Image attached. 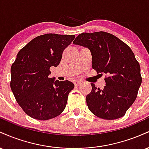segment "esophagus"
<instances>
[{
  "label": "esophagus",
  "instance_id": "esophagus-1",
  "mask_svg": "<svg viewBox=\"0 0 149 149\" xmlns=\"http://www.w3.org/2000/svg\"><path fill=\"white\" fill-rule=\"evenodd\" d=\"M80 83H81V82L80 81H79V80H76V81L74 82V85H75V86H78V85H79Z\"/></svg>",
  "mask_w": 149,
  "mask_h": 149
}]
</instances>
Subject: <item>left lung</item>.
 <instances>
[{
	"label": "left lung",
	"mask_w": 149,
	"mask_h": 149,
	"mask_svg": "<svg viewBox=\"0 0 149 149\" xmlns=\"http://www.w3.org/2000/svg\"><path fill=\"white\" fill-rule=\"evenodd\" d=\"M73 44L90 49L92 68L107 76L103 90L91 83L92 91L86 96L89 110L102 119L123 117L136 100L142 80L132 50L115 36L104 31L80 33Z\"/></svg>",
	"instance_id": "1"
}]
</instances>
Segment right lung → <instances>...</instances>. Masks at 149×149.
Instances as JSON below:
<instances>
[{
    "instance_id": "right-lung-1",
    "label": "right lung",
    "mask_w": 149,
    "mask_h": 149,
    "mask_svg": "<svg viewBox=\"0 0 149 149\" xmlns=\"http://www.w3.org/2000/svg\"><path fill=\"white\" fill-rule=\"evenodd\" d=\"M74 38V35L47 33L33 38L18 52L11 66L10 87L30 117L46 120L64 110L74 85L49 78V69L59 64L63 51Z\"/></svg>"
}]
</instances>
